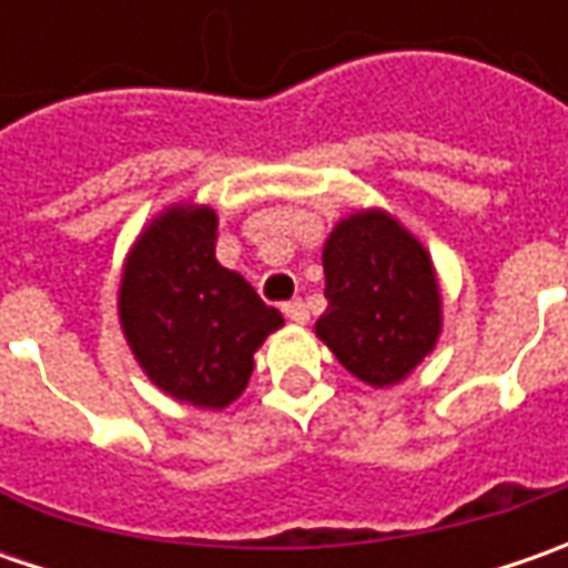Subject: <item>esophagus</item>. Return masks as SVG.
<instances>
[{
    "mask_svg": "<svg viewBox=\"0 0 568 568\" xmlns=\"http://www.w3.org/2000/svg\"><path fill=\"white\" fill-rule=\"evenodd\" d=\"M281 310H284V316L291 318V322H300V325L310 318V310H306V303H303V300H291V303H284Z\"/></svg>",
    "mask_w": 568,
    "mask_h": 568,
    "instance_id": "obj_1",
    "label": "esophagus"
}]
</instances>
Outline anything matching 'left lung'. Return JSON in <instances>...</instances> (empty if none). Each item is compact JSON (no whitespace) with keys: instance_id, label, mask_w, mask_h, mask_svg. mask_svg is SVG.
Masks as SVG:
<instances>
[{"instance_id":"obj_1","label":"left lung","mask_w":568,"mask_h":568,"mask_svg":"<svg viewBox=\"0 0 568 568\" xmlns=\"http://www.w3.org/2000/svg\"><path fill=\"white\" fill-rule=\"evenodd\" d=\"M325 313L316 335L366 385H395L439 338V287L426 250L382 211L332 230L325 250Z\"/></svg>"}]
</instances>
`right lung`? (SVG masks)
Segmentation results:
<instances>
[{
  "label": "right lung",
  "mask_w": 568,
  "mask_h": 568,
  "mask_svg": "<svg viewBox=\"0 0 568 568\" xmlns=\"http://www.w3.org/2000/svg\"><path fill=\"white\" fill-rule=\"evenodd\" d=\"M211 207H170L125 262L120 318L129 347L158 388L221 410L246 388L252 354L284 325L250 281L214 258Z\"/></svg>",
  "instance_id": "add662e5"
}]
</instances>
